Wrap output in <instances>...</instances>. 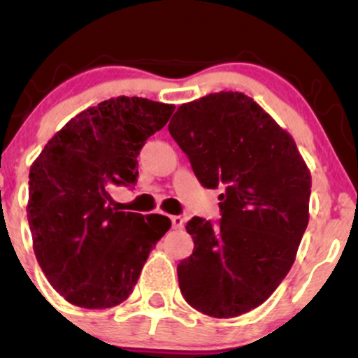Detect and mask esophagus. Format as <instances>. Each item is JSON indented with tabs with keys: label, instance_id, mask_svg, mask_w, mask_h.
<instances>
[{
	"label": "esophagus",
	"instance_id": "34e87169",
	"mask_svg": "<svg viewBox=\"0 0 358 358\" xmlns=\"http://www.w3.org/2000/svg\"><path fill=\"white\" fill-rule=\"evenodd\" d=\"M171 225H173V229H182L183 227V219L180 215H171Z\"/></svg>",
	"mask_w": 358,
	"mask_h": 358
}]
</instances>
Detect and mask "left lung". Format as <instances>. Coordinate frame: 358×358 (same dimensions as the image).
<instances>
[{"mask_svg": "<svg viewBox=\"0 0 358 358\" xmlns=\"http://www.w3.org/2000/svg\"><path fill=\"white\" fill-rule=\"evenodd\" d=\"M168 131L202 187H225L217 225L187 224L195 248L176 269L183 298L213 318L248 313L293 266L310 219V170L291 134L242 92L182 104Z\"/></svg>", "mask_w": 358, "mask_h": 358, "instance_id": "8db88e82", "label": "left lung"}]
</instances>
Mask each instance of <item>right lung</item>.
<instances>
[{"mask_svg":"<svg viewBox=\"0 0 358 358\" xmlns=\"http://www.w3.org/2000/svg\"><path fill=\"white\" fill-rule=\"evenodd\" d=\"M173 104L119 96L82 110L30 168L28 224L36 261L57 293L87 310L127 299L151 249L171 222L117 212L110 187H131L138 155Z\"/></svg>","mask_w":358,"mask_h":358,"instance_id":"add662e5","label":"right lung"}]
</instances>
